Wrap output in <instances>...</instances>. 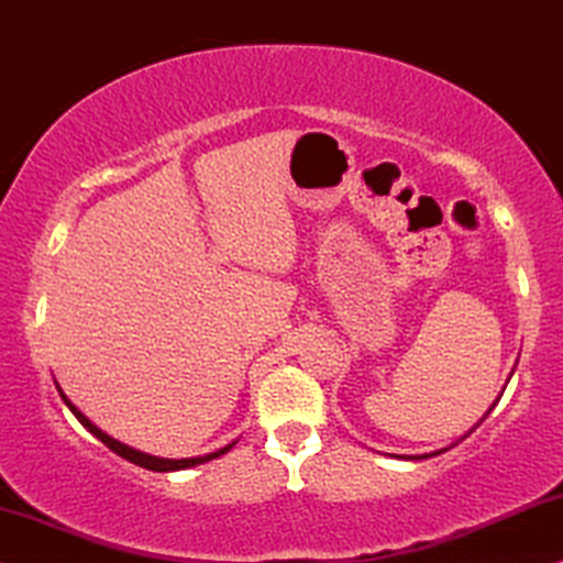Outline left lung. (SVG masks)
I'll list each match as a JSON object with an SVG mask.
<instances>
[{"mask_svg":"<svg viewBox=\"0 0 563 563\" xmlns=\"http://www.w3.org/2000/svg\"><path fill=\"white\" fill-rule=\"evenodd\" d=\"M511 373H515V371H511ZM490 409H494V407H490ZM490 409H488V412H490ZM488 412H485V415H488ZM443 451H446V449L430 451V454H420V456H405V460H428V456H439V454H443Z\"/></svg>","mask_w":563,"mask_h":563,"instance_id":"1","label":"left lung"}]
</instances>
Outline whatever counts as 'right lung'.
Returning <instances> with one entry per match:
<instances>
[{
	"mask_svg": "<svg viewBox=\"0 0 563 563\" xmlns=\"http://www.w3.org/2000/svg\"><path fill=\"white\" fill-rule=\"evenodd\" d=\"M54 384H57V380H54ZM57 391H59V397H62V401H65V405L69 407V412L75 415V418L80 420V426L82 428H88L90 433L96 435V439H99L101 443H107L109 449L114 451V454H120L122 460H128V462H133V464H137V467H145V470H154V473H175V470H187V467H196V464H203V462H211V460H217V456H221V454H227L229 449L234 446V443L238 441H232V443H227L224 449H219V451H211V454H203V456H190V460H164V456H154V454H145V451H137V449H133V446H128V443H122V441H117V439H112V435H107L103 433V430L99 428V426H93V422H90L86 415L80 412L78 407L73 405V401L67 399V394L62 391L59 388V384H57Z\"/></svg>",
	"mask_w": 563,
	"mask_h": 563,
	"instance_id": "right-lung-1",
	"label": "right lung"
}]
</instances>
